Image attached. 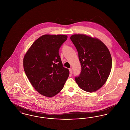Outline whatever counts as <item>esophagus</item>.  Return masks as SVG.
<instances>
[{
	"label": "esophagus",
	"mask_w": 130,
	"mask_h": 130,
	"mask_svg": "<svg viewBox=\"0 0 130 130\" xmlns=\"http://www.w3.org/2000/svg\"><path fill=\"white\" fill-rule=\"evenodd\" d=\"M69 71H70V75H72V74H73V71H72V69L71 68L69 69Z\"/></svg>",
	"instance_id": "esophagus-1"
}]
</instances>
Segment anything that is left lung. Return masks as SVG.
I'll return each instance as SVG.
<instances>
[{"mask_svg": "<svg viewBox=\"0 0 130 130\" xmlns=\"http://www.w3.org/2000/svg\"><path fill=\"white\" fill-rule=\"evenodd\" d=\"M77 51L81 71L75 77L78 86L88 92L98 90L107 80L112 66L111 54L104 44L96 38L85 35L70 37Z\"/></svg>", "mask_w": 130, "mask_h": 130, "instance_id": "8db88e82", "label": "left lung"}]
</instances>
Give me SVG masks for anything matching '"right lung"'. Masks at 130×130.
Returning <instances> with one entry per match:
<instances>
[{
  "instance_id": "obj_1",
  "label": "right lung",
  "mask_w": 130,
  "mask_h": 130,
  "mask_svg": "<svg viewBox=\"0 0 130 130\" xmlns=\"http://www.w3.org/2000/svg\"><path fill=\"white\" fill-rule=\"evenodd\" d=\"M66 35H45L37 39L23 59L25 74L31 84L44 96L52 98L62 90L69 71L63 66L59 50Z\"/></svg>"
}]
</instances>
